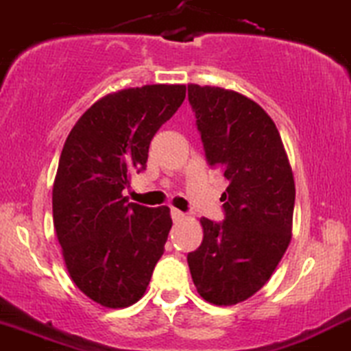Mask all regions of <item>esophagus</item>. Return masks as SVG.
I'll use <instances>...</instances> for the list:
<instances>
[{
  "instance_id": "esophagus-1",
  "label": "esophagus",
  "mask_w": 351,
  "mask_h": 351,
  "mask_svg": "<svg viewBox=\"0 0 351 351\" xmlns=\"http://www.w3.org/2000/svg\"><path fill=\"white\" fill-rule=\"evenodd\" d=\"M171 218H173V221H182V219L184 218V213L183 211L176 210V208H171Z\"/></svg>"
}]
</instances>
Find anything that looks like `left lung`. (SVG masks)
Segmentation results:
<instances>
[{"instance_id":"left-lung-1","label":"left lung","mask_w":351,"mask_h":351,"mask_svg":"<svg viewBox=\"0 0 351 351\" xmlns=\"http://www.w3.org/2000/svg\"><path fill=\"white\" fill-rule=\"evenodd\" d=\"M188 99L208 163L228 182L225 219H199L203 241L188 267L203 300L237 305L268 282L290 245L293 171L275 123L253 99L199 84H188Z\"/></svg>"}]
</instances>
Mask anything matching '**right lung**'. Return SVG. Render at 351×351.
Instances as JSON below:
<instances>
[{
	"instance_id": "1",
	"label": "right lung",
	"mask_w": 351,
	"mask_h": 351,
	"mask_svg": "<svg viewBox=\"0 0 351 351\" xmlns=\"http://www.w3.org/2000/svg\"><path fill=\"white\" fill-rule=\"evenodd\" d=\"M184 84H146L103 96L64 141L53 184V223L68 273L88 298L126 308L145 295L173 221L168 206L128 203L155 133L182 106Z\"/></svg>"
}]
</instances>
